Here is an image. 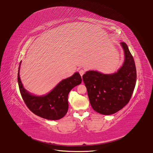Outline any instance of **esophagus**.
I'll list each match as a JSON object with an SVG mask.
<instances>
[{
	"instance_id": "34e87169",
	"label": "esophagus",
	"mask_w": 153,
	"mask_h": 153,
	"mask_svg": "<svg viewBox=\"0 0 153 153\" xmlns=\"http://www.w3.org/2000/svg\"><path fill=\"white\" fill-rule=\"evenodd\" d=\"M84 73H85V71L84 69L79 70V74H80V75H81V76H82Z\"/></svg>"
}]
</instances>
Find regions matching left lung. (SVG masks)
Segmentation results:
<instances>
[{"label": "left lung", "mask_w": 153, "mask_h": 153, "mask_svg": "<svg viewBox=\"0 0 153 153\" xmlns=\"http://www.w3.org/2000/svg\"><path fill=\"white\" fill-rule=\"evenodd\" d=\"M121 45L125 60L117 73L103 74L90 71L82 76L92 108L102 115H111L122 109L129 102L135 87L134 61L127 45Z\"/></svg>", "instance_id": "obj_1"}]
</instances>
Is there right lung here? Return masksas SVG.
<instances>
[{
	"instance_id": "obj_1",
	"label": "right lung",
	"mask_w": 153,
	"mask_h": 153,
	"mask_svg": "<svg viewBox=\"0 0 153 153\" xmlns=\"http://www.w3.org/2000/svg\"><path fill=\"white\" fill-rule=\"evenodd\" d=\"M21 62H20V65ZM18 72V83L22 97L27 107L34 114L42 118L56 120L62 118L68 110V97L70 91L81 83L82 79L79 72L64 79L46 95L36 97L29 94L23 87Z\"/></svg>"
}]
</instances>
